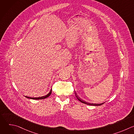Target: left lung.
<instances>
[{
	"label": "left lung",
	"instance_id": "8db88e82",
	"mask_svg": "<svg viewBox=\"0 0 134 134\" xmlns=\"http://www.w3.org/2000/svg\"><path fill=\"white\" fill-rule=\"evenodd\" d=\"M75 95H76V98H77V99L80 101H81V102H82V103H85V104H88V105H93V106H99V105H102V104H103L104 103H101V104H93V103H88V102H85V101H83V100H82L81 99H80L77 95V94H76V92H75Z\"/></svg>",
	"mask_w": 134,
	"mask_h": 134
}]
</instances>
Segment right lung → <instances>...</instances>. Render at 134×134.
I'll use <instances>...</instances> for the list:
<instances>
[{
  "mask_svg": "<svg viewBox=\"0 0 134 134\" xmlns=\"http://www.w3.org/2000/svg\"><path fill=\"white\" fill-rule=\"evenodd\" d=\"M51 92H52V89L50 90V92L47 95H45V96H43V97H39V98H30V97H28L25 96V97L28 98V99H33V100H42V99H46V98L49 97L50 95H51Z\"/></svg>",
  "mask_w": 134,
  "mask_h": 134,
  "instance_id": "add662e5",
  "label": "right lung"
}]
</instances>
